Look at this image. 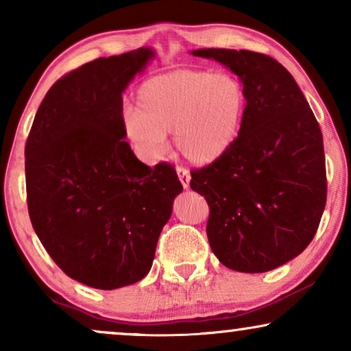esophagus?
I'll use <instances>...</instances> for the list:
<instances>
[{"mask_svg": "<svg viewBox=\"0 0 351 351\" xmlns=\"http://www.w3.org/2000/svg\"><path fill=\"white\" fill-rule=\"evenodd\" d=\"M177 176H179V179H180V184L184 185V189H189V185H190V172H189V169H185V167H182V166H177Z\"/></svg>", "mask_w": 351, "mask_h": 351, "instance_id": "34e87169", "label": "esophagus"}]
</instances>
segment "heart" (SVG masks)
<instances>
[{
  "label": "heart",
  "instance_id": "heart-1",
  "mask_svg": "<svg viewBox=\"0 0 351 351\" xmlns=\"http://www.w3.org/2000/svg\"><path fill=\"white\" fill-rule=\"evenodd\" d=\"M249 97L237 76L176 70L152 76L124 113V132L148 158H158L166 134L186 160L208 166L222 160L241 136Z\"/></svg>",
  "mask_w": 351,
  "mask_h": 351
}]
</instances>
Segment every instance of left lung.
Segmentation results:
<instances>
[{
	"label": "left lung",
	"mask_w": 351,
	"mask_h": 351,
	"mask_svg": "<svg viewBox=\"0 0 351 351\" xmlns=\"http://www.w3.org/2000/svg\"><path fill=\"white\" fill-rule=\"evenodd\" d=\"M239 76L249 105L237 145L191 171L209 206L206 233L225 267L263 273L305 251L328 196L323 134L292 75L252 51L196 49Z\"/></svg>",
	"instance_id": "1"
}]
</instances>
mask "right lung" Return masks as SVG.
Segmentation results:
<instances>
[{"instance_id":"add662e5","label":"right lung","mask_w":351,"mask_h":351,"mask_svg":"<svg viewBox=\"0 0 351 351\" xmlns=\"http://www.w3.org/2000/svg\"><path fill=\"white\" fill-rule=\"evenodd\" d=\"M155 56L99 57L57 80L25 143L28 214L66 276L95 289L150 271L182 184L169 162L147 166L124 141L123 93Z\"/></svg>"}]
</instances>
